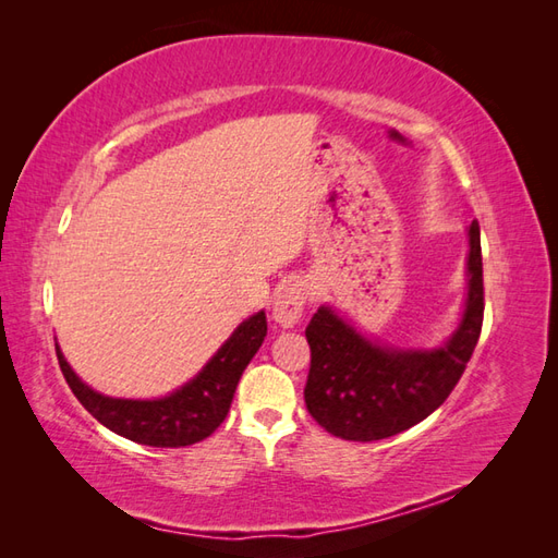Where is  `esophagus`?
<instances>
[{
	"mask_svg": "<svg viewBox=\"0 0 558 558\" xmlns=\"http://www.w3.org/2000/svg\"><path fill=\"white\" fill-rule=\"evenodd\" d=\"M310 294H312L310 286H306L304 280H294L290 286L282 288L276 294V300H272V322H276L280 328L298 326Z\"/></svg>",
	"mask_w": 558,
	"mask_h": 558,
	"instance_id": "34e87169",
	"label": "esophagus"
}]
</instances>
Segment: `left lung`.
Returning a JSON list of instances; mask_svg holds the SVG:
<instances>
[{
    "instance_id": "1",
    "label": "left lung",
    "mask_w": 558,
    "mask_h": 558,
    "mask_svg": "<svg viewBox=\"0 0 558 558\" xmlns=\"http://www.w3.org/2000/svg\"><path fill=\"white\" fill-rule=\"evenodd\" d=\"M468 294L458 328L438 348H398L364 336L324 304L306 326L312 350L304 402L328 434L345 441L396 436L444 405L480 340L484 316L477 220L468 228Z\"/></svg>"
}]
</instances>
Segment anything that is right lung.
I'll list each match as a JSON object with an SVG mask.
<instances>
[{"label":"right lung","instance_id":"right-lung-1","mask_svg":"<svg viewBox=\"0 0 558 558\" xmlns=\"http://www.w3.org/2000/svg\"><path fill=\"white\" fill-rule=\"evenodd\" d=\"M266 330V312L244 318L206 362L204 369L172 393L153 400L98 393L81 381L57 342L54 345L69 388L102 426L144 446L180 448L204 441L228 417L236 384L264 342Z\"/></svg>","mask_w":558,"mask_h":558}]
</instances>
